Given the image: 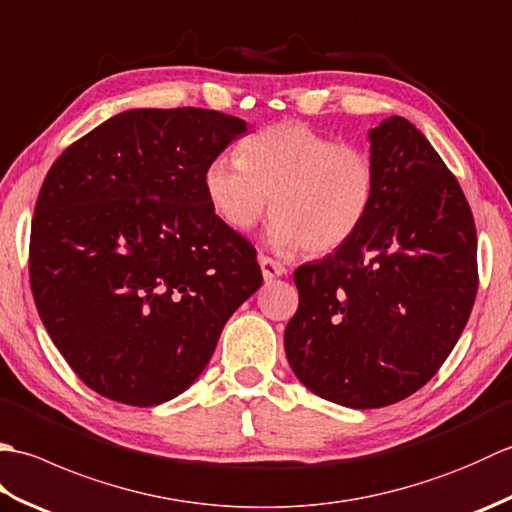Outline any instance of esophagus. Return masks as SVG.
Instances as JSON below:
<instances>
[{
	"instance_id": "obj_1",
	"label": "esophagus",
	"mask_w": 512,
	"mask_h": 512,
	"mask_svg": "<svg viewBox=\"0 0 512 512\" xmlns=\"http://www.w3.org/2000/svg\"><path fill=\"white\" fill-rule=\"evenodd\" d=\"M259 266H262V275H264L266 281L268 279H275V277H281V275L286 273V266L284 264L277 262V259H270L266 255L259 257Z\"/></svg>"
}]
</instances>
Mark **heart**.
I'll list each match as a JSON object with an SVG mask.
<instances>
[{"instance_id":"1","label":"heart","mask_w":512,"mask_h":512,"mask_svg":"<svg viewBox=\"0 0 512 512\" xmlns=\"http://www.w3.org/2000/svg\"><path fill=\"white\" fill-rule=\"evenodd\" d=\"M204 193L213 213L242 233L262 220L273 198L270 244L332 253L367 220L376 165L361 147L310 125L277 123L244 138L239 160L213 158L204 171Z\"/></svg>"}]
</instances>
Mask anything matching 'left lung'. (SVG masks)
I'll return each instance as SVG.
<instances>
[{"instance_id": "left-lung-1", "label": "left lung", "mask_w": 512, "mask_h": 512, "mask_svg": "<svg viewBox=\"0 0 512 512\" xmlns=\"http://www.w3.org/2000/svg\"><path fill=\"white\" fill-rule=\"evenodd\" d=\"M369 145L372 209L345 246L295 270L299 308L284 332L301 383L352 409L427 385L477 292L473 213L438 151L402 116L369 129Z\"/></svg>"}]
</instances>
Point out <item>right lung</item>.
Instances as JSON below:
<instances>
[{"label": "right lung", "instance_id": "add662e5", "mask_svg": "<svg viewBox=\"0 0 512 512\" xmlns=\"http://www.w3.org/2000/svg\"><path fill=\"white\" fill-rule=\"evenodd\" d=\"M244 132L242 118L200 107L127 110L50 167L30 228L32 297L96 394L132 407L176 398L262 286L253 244L204 193L209 162Z\"/></svg>", "mask_w": 512, "mask_h": 512}]
</instances>
